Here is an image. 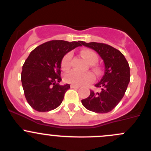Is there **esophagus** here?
Here are the masks:
<instances>
[{
    "instance_id": "esophagus-1",
    "label": "esophagus",
    "mask_w": 151,
    "mask_h": 151,
    "mask_svg": "<svg viewBox=\"0 0 151 151\" xmlns=\"http://www.w3.org/2000/svg\"><path fill=\"white\" fill-rule=\"evenodd\" d=\"M70 88H79L80 86L76 85H70Z\"/></svg>"
}]
</instances>
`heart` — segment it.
<instances>
[{
  "mask_svg": "<svg viewBox=\"0 0 151 151\" xmlns=\"http://www.w3.org/2000/svg\"><path fill=\"white\" fill-rule=\"evenodd\" d=\"M81 54L84 57V59L90 64H94L95 63H97V60H98L97 54L91 50H82L81 51ZM72 56L73 54L71 52H69L63 57L62 60H61V68L63 70H67L70 67ZM64 79L66 82L71 83L73 85H84L93 82L94 80V76L91 73H79L73 70L65 76Z\"/></svg>",
  "mask_w": 151,
  "mask_h": 151,
  "instance_id": "b5f03b06",
  "label": "heart"
}]
</instances>
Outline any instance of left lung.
Returning <instances> with one entry per match:
<instances>
[{
    "mask_svg": "<svg viewBox=\"0 0 151 151\" xmlns=\"http://www.w3.org/2000/svg\"><path fill=\"white\" fill-rule=\"evenodd\" d=\"M82 45L95 50L104 60V75L97 88L101 91H91L90 95L82 100L87 110L98 113H106L116 106L125 94L130 82V68L123 54L110 45L97 42H81Z\"/></svg>",
    "mask_w": 151,
    "mask_h": 151,
    "instance_id": "obj_1",
    "label": "left lung"
}]
</instances>
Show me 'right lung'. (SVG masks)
Returning <instances> with one entry per match:
<instances>
[{"label": "right lung", "instance_id": "1", "mask_svg": "<svg viewBox=\"0 0 151 151\" xmlns=\"http://www.w3.org/2000/svg\"><path fill=\"white\" fill-rule=\"evenodd\" d=\"M82 41L53 40L31 52L22 66L21 81L26 101L34 110L47 112L60 106L70 88L60 82L61 60L70 50L82 46Z\"/></svg>", "mask_w": 151, "mask_h": 151}]
</instances>
